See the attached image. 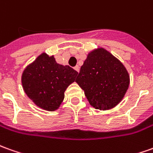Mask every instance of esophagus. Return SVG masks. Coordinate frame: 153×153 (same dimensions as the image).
Here are the masks:
<instances>
[{"label":"esophagus","mask_w":153,"mask_h":153,"mask_svg":"<svg viewBox=\"0 0 153 153\" xmlns=\"http://www.w3.org/2000/svg\"><path fill=\"white\" fill-rule=\"evenodd\" d=\"M74 69H75V70H76L77 72H79V66H78V65L75 66V67H74Z\"/></svg>","instance_id":"obj_1"}]
</instances>
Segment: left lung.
Here are the masks:
<instances>
[{
  "instance_id": "obj_1",
  "label": "left lung",
  "mask_w": 153,
  "mask_h": 153,
  "mask_svg": "<svg viewBox=\"0 0 153 153\" xmlns=\"http://www.w3.org/2000/svg\"><path fill=\"white\" fill-rule=\"evenodd\" d=\"M75 82L92 107L108 110L123 99L130 79L119 59L105 49L98 48L88 54Z\"/></svg>"
}]
</instances>
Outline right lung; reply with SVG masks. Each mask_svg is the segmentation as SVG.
<instances>
[{
	"mask_svg": "<svg viewBox=\"0 0 153 153\" xmlns=\"http://www.w3.org/2000/svg\"><path fill=\"white\" fill-rule=\"evenodd\" d=\"M78 72L42 53L24 69L21 83L25 93L40 108L54 111L65 99V92L75 81Z\"/></svg>",
	"mask_w": 153,
	"mask_h": 153,
	"instance_id": "obj_1",
	"label": "right lung"
}]
</instances>
